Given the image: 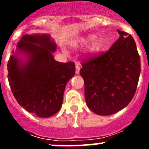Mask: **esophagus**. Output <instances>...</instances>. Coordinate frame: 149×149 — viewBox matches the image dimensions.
<instances>
[{
	"label": "esophagus",
	"mask_w": 149,
	"mask_h": 149,
	"mask_svg": "<svg viewBox=\"0 0 149 149\" xmlns=\"http://www.w3.org/2000/svg\"><path fill=\"white\" fill-rule=\"evenodd\" d=\"M80 69H81V65L80 64H77L76 65V74H79V72H80Z\"/></svg>",
	"instance_id": "34e87169"
}]
</instances>
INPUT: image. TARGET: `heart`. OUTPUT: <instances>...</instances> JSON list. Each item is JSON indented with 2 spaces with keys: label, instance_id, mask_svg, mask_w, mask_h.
Listing matches in <instances>:
<instances>
[{
  "label": "heart",
  "instance_id": "1",
  "mask_svg": "<svg viewBox=\"0 0 149 149\" xmlns=\"http://www.w3.org/2000/svg\"><path fill=\"white\" fill-rule=\"evenodd\" d=\"M95 38V36L94 34H88V35L85 36V37H81L79 40H76V42H74L73 43V45L75 47H79V46H82L84 45L88 44V42H91L92 40H94V39ZM104 46V41L102 39L98 38L94 40L92 42V43L90 45L89 48H88V50L91 53H96V52H99L100 50H101L102 49Z\"/></svg>",
  "mask_w": 149,
  "mask_h": 149
}]
</instances>
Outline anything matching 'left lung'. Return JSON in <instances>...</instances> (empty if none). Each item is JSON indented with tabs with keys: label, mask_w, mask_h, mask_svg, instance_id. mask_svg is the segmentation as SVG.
Returning a JSON list of instances; mask_svg holds the SVG:
<instances>
[{
	"label": "left lung",
	"mask_w": 149,
	"mask_h": 149,
	"mask_svg": "<svg viewBox=\"0 0 149 149\" xmlns=\"http://www.w3.org/2000/svg\"><path fill=\"white\" fill-rule=\"evenodd\" d=\"M118 32L120 36L110 49L84 60L80 70L87 107L99 115H111L127 106L139 83L141 59L134 39Z\"/></svg>",
	"instance_id": "1"
}]
</instances>
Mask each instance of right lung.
<instances>
[{
    "label": "right lung",
    "instance_id": "right-lung-1",
    "mask_svg": "<svg viewBox=\"0 0 149 149\" xmlns=\"http://www.w3.org/2000/svg\"><path fill=\"white\" fill-rule=\"evenodd\" d=\"M56 48L49 34H25L17 44V52L25 55V61L15 53L7 64L15 99L40 118H49L60 110L66 84L75 74L74 63L54 59L52 52Z\"/></svg>",
    "mask_w": 149,
    "mask_h": 149
}]
</instances>
